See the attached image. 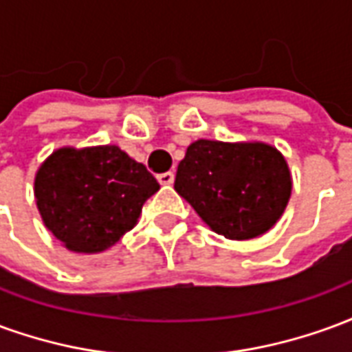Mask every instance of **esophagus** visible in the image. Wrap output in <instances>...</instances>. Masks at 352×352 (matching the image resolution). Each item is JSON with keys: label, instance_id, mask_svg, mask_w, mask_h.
I'll return each instance as SVG.
<instances>
[{"label": "esophagus", "instance_id": "34e87169", "mask_svg": "<svg viewBox=\"0 0 352 352\" xmlns=\"http://www.w3.org/2000/svg\"><path fill=\"white\" fill-rule=\"evenodd\" d=\"M173 179H175L173 171H166V173H160V175H158V183H160V184H171V183H173Z\"/></svg>", "mask_w": 352, "mask_h": 352}]
</instances>
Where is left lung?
Segmentation results:
<instances>
[{
    "label": "left lung",
    "mask_w": 352,
    "mask_h": 352,
    "mask_svg": "<svg viewBox=\"0 0 352 352\" xmlns=\"http://www.w3.org/2000/svg\"><path fill=\"white\" fill-rule=\"evenodd\" d=\"M175 190L219 236L252 239L279 221L292 181L273 146L198 139L177 168Z\"/></svg>",
    "instance_id": "obj_1"
}]
</instances>
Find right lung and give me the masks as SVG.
I'll return each mask as SVG.
<instances>
[{
  "mask_svg": "<svg viewBox=\"0 0 352 352\" xmlns=\"http://www.w3.org/2000/svg\"><path fill=\"white\" fill-rule=\"evenodd\" d=\"M160 184L115 145L58 148L35 175L45 226L75 252H101L135 226Z\"/></svg>",
  "mask_w": 352,
  "mask_h": 352,
  "instance_id": "add662e5",
  "label": "right lung"
}]
</instances>
